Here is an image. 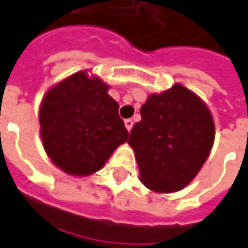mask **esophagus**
Returning <instances> with one entry per match:
<instances>
[{
	"instance_id": "1",
	"label": "esophagus",
	"mask_w": 248,
	"mask_h": 248,
	"mask_svg": "<svg viewBox=\"0 0 248 248\" xmlns=\"http://www.w3.org/2000/svg\"><path fill=\"white\" fill-rule=\"evenodd\" d=\"M124 124H125V128H127V131L129 132L132 127H134V121L131 120V119H127V120H124Z\"/></svg>"
}]
</instances>
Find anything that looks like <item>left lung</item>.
Instances as JSON below:
<instances>
[{
  "label": "left lung",
  "mask_w": 248,
  "mask_h": 248,
  "mask_svg": "<svg viewBox=\"0 0 248 248\" xmlns=\"http://www.w3.org/2000/svg\"><path fill=\"white\" fill-rule=\"evenodd\" d=\"M140 116L128 139L140 182L154 192L183 190L213 147L216 128L209 108L194 91L174 83L159 94H150Z\"/></svg>",
  "instance_id": "left-lung-1"
}]
</instances>
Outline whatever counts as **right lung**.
I'll list each match as a JSON object with an SVG mask.
<instances>
[{
	"instance_id": "obj_1",
	"label": "right lung",
	"mask_w": 248,
	"mask_h": 248,
	"mask_svg": "<svg viewBox=\"0 0 248 248\" xmlns=\"http://www.w3.org/2000/svg\"><path fill=\"white\" fill-rule=\"evenodd\" d=\"M108 90L97 75L79 71L43 95L39 106L43 149L66 174L84 177L95 173L127 142L119 104Z\"/></svg>"
}]
</instances>
